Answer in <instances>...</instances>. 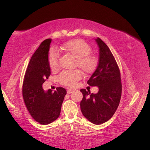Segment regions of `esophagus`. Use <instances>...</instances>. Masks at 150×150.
<instances>
[{
	"mask_svg": "<svg viewBox=\"0 0 150 150\" xmlns=\"http://www.w3.org/2000/svg\"><path fill=\"white\" fill-rule=\"evenodd\" d=\"M73 91H74L73 89H67V94H71V93H72Z\"/></svg>",
	"mask_w": 150,
	"mask_h": 150,
	"instance_id": "obj_1",
	"label": "esophagus"
}]
</instances>
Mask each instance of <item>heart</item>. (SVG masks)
<instances>
[{
  "label": "heart",
  "mask_w": 150,
  "mask_h": 150,
  "mask_svg": "<svg viewBox=\"0 0 150 150\" xmlns=\"http://www.w3.org/2000/svg\"><path fill=\"white\" fill-rule=\"evenodd\" d=\"M59 51L62 52L69 54L76 58L75 64L85 74H91L96 69L98 65V59L93 54H90L91 47L82 39H74L66 42L61 46ZM47 61L50 69L56 71L58 68L59 54L55 50L50 51ZM82 77L81 72L78 70L72 71H64L59 74L57 79L61 84L73 87Z\"/></svg>",
  "instance_id": "obj_1"
}]
</instances>
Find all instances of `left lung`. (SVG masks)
Listing matches in <instances>:
<instances>
[{"instance_id":"left-lung-1","label":"left lung","mask_w":150,"mask_h":150,"mask_svg":"<svg viewBox=\"0 0 150 150\" xmlns=\"http://www.w3.org/2000/svg\"><path fill=\"white\" fill-rule=\"evenodd\" d=\"M95 40L99 47V62L88 84L98 86L99 91L94 94L81 89L83 97L80 106L83 115L90 122L101 125L111 119L118 107L122 84L120 69L110 48L100 38Z\"/></svg>"}]
</instances>
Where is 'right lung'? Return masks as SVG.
<instances>
[{"instance_id": "add662e5", "label": "right lung", "mask_w": 150, "mask_h": 150, "mask_svg": "<svg viewBox=\"0 0 150 150\" xmlns=\"http://www.w3.org/2000/svg\"><path fill=\"white\" fill-rule=\"evenodd\" d=\"M51 39L40 44L32 56L26 70L22 85V96L32 117L40 124L47 125L60 115L66 90L61 87L56 91L45 92L42 85L51 75L47 57Z\"/></svg>"}]
</instances>
